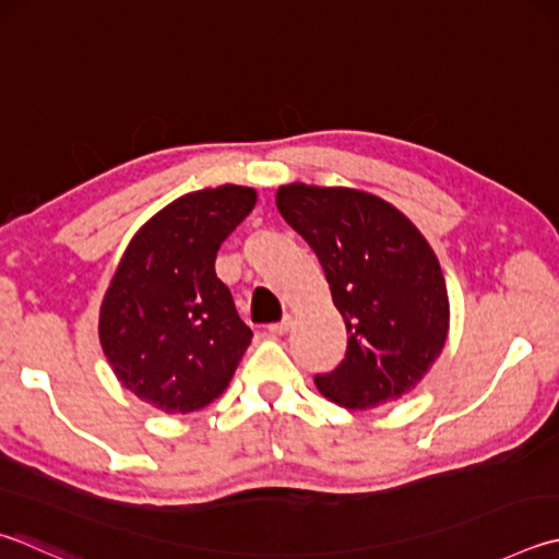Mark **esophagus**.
<instances>
[{"label":"esophagus","instance_id":"1","mask_svg":"<svg viewBox=\"0 0 559 559\" xmlns=\"http://www.w3.org/2000/svg\"><path fill=\"white\" fill-rule=\"evenodd\" d=\"M288 330H290V314H286L281 322L269 324V332L273 334V337H281V334H286Z\"/></svg>","mask_w":559,"mask_h":559}]
</instances>
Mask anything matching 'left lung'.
<instances>
[{
    "mask_svg": "<svg viewBox=\"0 0 559 559\" xmlns=\"http://www.w3.org/2000/svg\"><path fill=\"white\" fill-rule=\"evenodd\" d=\"M283 219L318 253L347 352L318 391L349 411L377 408L423 381L450 330L448 286L418 227L371 192L281 186Z\"/></svg>",
    "mask_w": 559,
    "mask_h": 559,
    "instance_id": "1",
    "label": "left lung"
}]
</instances>
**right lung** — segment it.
<instances>
[{
  "instance_id": "right-lung-1",
  "label": "right lung",
  "mask_w": 559,
  "mask_h": 559,
  "mask_svg": "<svg viewBox=\"0 0 559 559\" xmlns=\"http://www.w3.org/2000/svg\"><path fill=\"white\" fill-rule=\"evenodd\" d=\"M253 205L245 186L188 192L136 231L111 276L99 344L119 383L158 411L205 408L251 344L215 259Z\"/></svg>"
}]
</instances>
